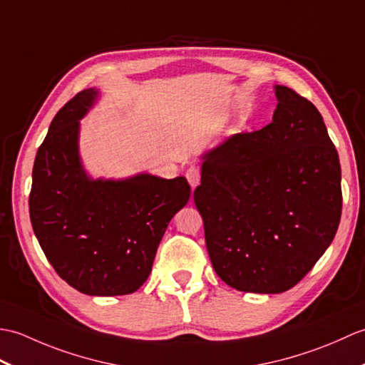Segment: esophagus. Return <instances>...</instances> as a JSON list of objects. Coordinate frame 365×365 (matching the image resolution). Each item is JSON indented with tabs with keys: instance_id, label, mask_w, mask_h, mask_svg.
I'll return each mask as SVG.
<instances>
[{
	"instance_id": "obj_1",
	"label": "esophagus",
	"mask_w": 365,
	"mask_h": 365,
	"mask_svg": "<svg viewBox=\"0 0 365 365\" xmlns=\"http://www.w3.org/2000/svg\"><path fill=\"white\" fill-rule=\"evenodd\" d=\"M185 175H187L188 182H190V185H191V188L195 190V188L197 187V185H199V182H200V170H199V168L190 166V168L187 169V173H185Z\"/></svg>"
}]
</instances>
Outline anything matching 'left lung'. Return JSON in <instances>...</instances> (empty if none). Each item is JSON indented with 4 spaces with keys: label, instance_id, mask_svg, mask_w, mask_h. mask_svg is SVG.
I'll use <instances>...</instances> for the list:
<instances>
[{
    "label": "left lung",
    "instance_id": "1",
    "mask_svg": "<svg viewBox=\"0 0 365 365\" xmlns=\"http://www.w3.org/2000/svg\"><path fill=\"white\" fill-rule=\"evenodd\" d=\"M273 122L205 152L195 204L212 265L232 289L282 293L334 240L342 213L340 163L322 114L274 86Z\"/></svg>",
    "mask_w": 365,
    "mask_h": 365
}]
</instances>
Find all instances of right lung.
Instances as JSON below:
<instances>
[{
  "label": "right lung",
  "mask_w": 365,
  "mask_h": 365,
  "mask_svg": "<svg viewBox=\"0 0 365 365\" xmlns=\"http://www.w3.org/2000/svg\"><path fill=\"white\" fill-rule=\"evenodd\" d=\"M98 91L84 89L51 120L34 160L29 218L45 257L91 297L136 292L152 271L169 221L187 205L185 177L92 178L78 150L80 120Z\"/></svg>",
  "instance_id": "add662e5"
}]
</instances>
